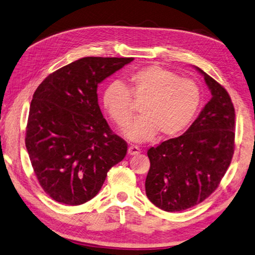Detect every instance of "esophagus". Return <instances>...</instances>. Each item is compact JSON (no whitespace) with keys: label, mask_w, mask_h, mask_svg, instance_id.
I'll return each mask as SVG.
<instances>
[{"label":"esophagus","mask_w":255,"mask_h":255,"mask_svg":"<svg viewBox=\"0 0 255 255\" xmlns=\"http://www.w3.org/2000/svg\"><path fill=\"white\" fill-rule=\"evenodd\" d=\"M140 152V149H139L138 146H134V144H131V146H129L128 148V153L130 154V156H136Z\"/></svg>","instance_id":"obj_1"}]
</instances>
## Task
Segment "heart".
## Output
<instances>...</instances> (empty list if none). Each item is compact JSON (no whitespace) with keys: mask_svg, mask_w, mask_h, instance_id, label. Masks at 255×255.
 I'll use <instances>...</instances> for the list:
<instances>
[{"mask_svg":"<svg viewBox=\"0 0 255 255\" xmlns=\"http://www.w3.org/2000/svg\"><path fill=\"white\" fill-rule=\"evenodd\" d=\"M127 86L114 82L104 89L102 104L118 127L130 124L134 103L141 117L131 124L125 136L132 141H148L159 132L161 137L180 133L192 122L199 105L200 89L192 79L157 65L142 67L126 77Z\"/></svg>","mask_w":255,"mask_h":255,"instance_id":"1","label":"heart"}]
</instances>
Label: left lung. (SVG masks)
<instances>
[{
	"mask_svg": "<svg viewBox=\"0 0 255 255\" xmlns=\"http://www.w3.org/2000/svg\"><path fill=\"white\" fill-rule=\"evenodd\" d=\"M212 97L181 136L169 139L147 154L150 160L146 194L168 212L197 206L216 190L234 152L236 113L226 88L196 67Z\"/></svg>",
	"mask_w": 255,
	"mask_h": 255,
	"instance_id": "1",
	"label": "left lung"
}]
</instances>
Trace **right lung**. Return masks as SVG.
Instances as JSON below:
<instances>
[{
	"mask_svg": "<svg viewBox=\"0 0 255 255\" xmlns=\"http://www.w3.org/2000/svg\"><path fill=\"white\" fill-rule=\"evenodd\" d=\"M132 57H84L49 74L29 107L25 144L35 176L53 200L79 206L101 190L127 153L109 128L97 87Z\"/></svg>",
	"mask_w": 255,
	"mask_h": 255,
	"instance_id": "add662e5",
	"label": "right lung"
}]
</instances>
